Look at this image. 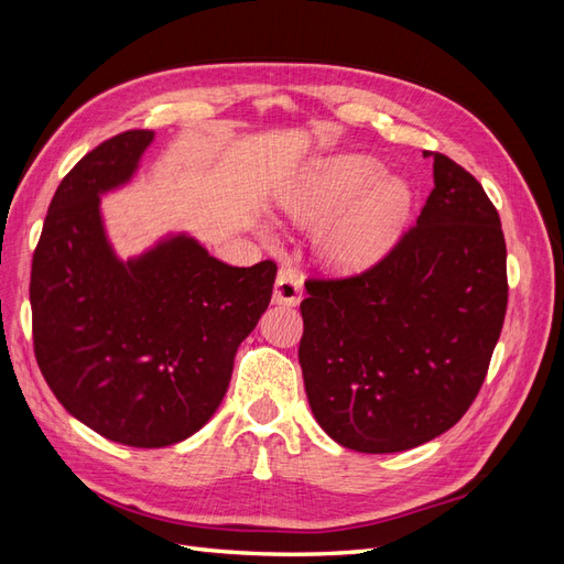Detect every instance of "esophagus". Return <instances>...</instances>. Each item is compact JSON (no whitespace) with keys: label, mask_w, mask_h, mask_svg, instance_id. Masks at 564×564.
I'll use <instances>...</instances> for the list:
<instances>
[{"label":"esophagus","mask_w":564,"mask_h":564,"mask_svg":"<svg viewBox=\"0 0 564 564\" xmlns=\"http://www.w3.org/2000/svg\"><path fill=\"white\" fill-rule=\"evenodd\" d=\"M303 292V280L299 270L292 265H282L275 280V289H272V301L280 305H299Z\"/></svg>","instance_id":"esophagus-1"}]
</instances>
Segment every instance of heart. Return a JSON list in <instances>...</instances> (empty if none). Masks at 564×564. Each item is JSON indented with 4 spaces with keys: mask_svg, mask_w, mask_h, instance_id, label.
Returning <instances> with one entry per match:
<instances>
[{
    "mask_svg": "<svg viewBox=\"0 0 564 564\" xmlns=\"http://www.w3.org/2000/svg\"><path fill=\"white\" fill-rule=\"evenodd\" d=\"M369 155H334L305 164L280 195V207L301 226H315L317 249L336 270H362L388 253L412 209V191L381 176Z\"/></svg>",
    "mask_w": 564,
    "mask_h": 564,
    "instance_id": "obj_1",
    "label": "heart"
}]
</instances>
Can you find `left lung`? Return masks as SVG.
Segmentation results:
<instances>
[{"label": "left lung", "mask_w": 564, "mask_h": 564, "mask_svg": "<svg viewBox=\"0 0 564 564\" xmlns=\"http://www.w3.org/2000/svg\"><path fill=\"white\" fill-rule=\"evenodd\" d=\"M416 226L350 278L305 280L299 362L317 423L338 445L392 454L460 421L501 336L508 275L501 218L442 152Z\"/></svg>", "instance_id": "obj_1"}]
</instances>
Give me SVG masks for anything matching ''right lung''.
I'll use <instances>...</instances> for the list:
<instances>
[{
	"instance_id": "right-lung-1",
	"label": "right lung",
	"mask_w": 564,
	"mask_h": 564,
	"mask_svg": "<svg viewBox=\"0 0 564 564\" xmlns=\"http://www.w3.org/2000/svg\"><path fill=\"white\" fill-rule=\"evenodd\" d=\"M152 135L117 133L70 169L30 275L32 340L51 392L98 435L141 449L176 445L214 416L278 275L275 261L235 268L185 235L117 259L98 202L133 176Z\"/></svg>"
}]
</instances>
